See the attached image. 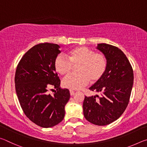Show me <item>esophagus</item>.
Instances as JSON below:
<instances>
[{
  "label": "esophagus",
  "mask_w": 147,
  "mask_h": 147,
  "mask_svg": "<svg viewBox=\"0 0 147 147\" xmlns=\"http://www.w3.org/2000/svg\"><path fill=\"white\" fill-rule=\"evenodd\" d=\"M69 92H70V94H71V96L73 95L74 93V91H73V90H70V91H69Z\"/></svg>",
  "instance_id": "obj_1"
}]
</instances>
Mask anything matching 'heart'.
Returning <instances> with one entry per match:
<instances>
[{"mask_svg":"<svg viewBox=\"0 0 147 147\" xmlns=\"http://www.w3.org/2000/svg\"><path fill=\"white\" fill-rule=\"evenodd\" d=\"M67 58L59 54L54 61L56 71L61 75L70 73L73 65L77 67V74H71L62 81L65 88L69 89H81L91 82L100 80L108 68V59L103 53H95L87 47H78L69 51Z\"/></svg>","mask_w":147,"mask_h":147,"instance_id":"heart-1","label":"heart"}]
</instances>
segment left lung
<instances>
[{"instance_id":"1","label":"left lung","mask_w":147,"mask_h":147,"mask_svg":"<svg viewBox=\"0 0 147 147\" xmlns=\"http://www.w3.org/2000/svg\"><path fill=\"white\" fill-rule=\"evenodd\" d=\"M97 49L108 59L104 75L89 89L100 94L85 96L84 115L87 121L98 126H105L120 117L127 107L134 84V71L123 52L117 47L98 44Z\"/></svg>"}]
</instances>
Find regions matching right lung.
Masks as SVG:
<instances>
[{"instance_id": "right-lung-1", "label": "right lung", "mask_w": 147, "mask_h": 147, "mask_svg": "<svg viewBox=\"0 0 147 147\" xmlns=\"http://www.w3.org/2000/svg\"><path fill=\"white\" fill-rule=\"evenodd\" d=\"M59 48L58 45L49 43L34 46L22 57L15 75L17 95L23 112L43 128L53 127L62 121L65 106L70 98L68 89L59 87L60 80L54 67ZM49 89L55 91L53 96Z\"/></svg>"}]
</instances>
